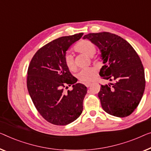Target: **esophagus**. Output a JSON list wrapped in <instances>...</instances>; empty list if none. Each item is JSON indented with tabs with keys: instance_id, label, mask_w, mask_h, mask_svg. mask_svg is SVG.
I'll list each match as a JSON object with an SVG mask.
<instances>
[{
	"instance_id": "34e87169",
	"label": "esophagus",
	"mask_w": 151,
	"mask_h": 151,
	"mask_svg": "<svg viewBox=\"0 0 151 151\" xmlns=\"http://www.w3.org/2000/svg\"><path fill=\"white\" fill-rule=\"evenodd\" d=\"M91 83H85V86H86L87 87H90V86H91Z\"/></svg>"
}]
</instances>
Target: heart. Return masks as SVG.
I'll return each instance as SVG.
<instances>
[{
  "instance_id": "heart-1",
  "label": "heart",
  "mask_w": 151,
  "mask_h": 151,
  "mask_svg": "<svg viewBox=\"0 0 151 151\" xmlns=\"http://www.w3.org/2000/svg\"><path fill=\"white\" fill-rule=\"evenodd\" d=\"M74 49L76 52L83 53L89 57L93 56L96 51V47L93 42L88 40H81L76 44L74 47ZM64 64L70 71H75L76 70L75 60L72 54L67 53L64 57ZM97 75V70L96 68L89 67V68L81 70L78 72L76 77L81 82L88 83L93 81Z\"/></svg>"
}]
</instances>
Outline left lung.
I'll list each match as a JSON object with an SVG mask.
<instances>
[{
  "label": "left lung",
  "mask_w": 151,
  "mask_h": 151,
  "mask_svg": "<svg viewBox=\"0 0 151 151\" xmlns=\"http://www.w3.org/2000/svg\"><path fill=\"white\" fill-rule=\"evenodd\" d=\"M83 39H89L100 49L104 63L100 75L110 81L101 85L98 93L102 109L118 117L130 115L140 104L146 85L138 53L129 42L114 34L89 33Z\"/></svg>",
  "instance_id": "8db88e82"
}]
</instances>
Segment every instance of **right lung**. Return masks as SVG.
Wrapping results in <instances>:
<instances>
[{
    "mask_svg": "<svg viewBox=\"0 0 151 151\" xmlns=\"http://www.w3.org/2000/svg\"><path fill=\"white\" fill-rule=\"evenodd\" d=\"M83 33L62 37L45 45L34 55L28 68L27 88L37 111L47 121L66 125L75 121L83 111L87 87L72 75L64 57L69 47ZM73 89L66 93L67 85Z\"/></svg>",
    "mask_w": 151,
    "mask_h": 151,
    "instance_id": "obj_1",
    "label": "right lung"
}]
</instances>
